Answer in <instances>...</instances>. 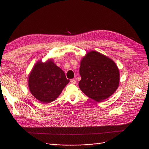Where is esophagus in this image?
<instances>
[{"instance_id":"1","label":"esophagus","mask_w":149,"mask_h":149,"mask_svg":"<svg viewBox=\"0 0 149 149\" xmlns=\"http://www.w3.org/2000/svg\"><path fill=\"white\" fill-rule=\"evenodd\" d=\"M70 83L72 84H76V80L75 79H70Z\"/></svg>"}]
</instances>
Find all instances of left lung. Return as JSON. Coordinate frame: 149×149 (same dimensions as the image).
Instances as JSON below:
<instances>
[{
  "label": "left lung",
  "instance_id": "left-lung-1",
  "mask_svg": "<svg viewBox=\"0 0 149 149\" xmlns=\"http://www.w3.org/2000/svg\"><path fill=\"white\" fill-rule=\"evenodd\" d=\"M79 73L80 90L97 102L111 96L119 85L120 74L116 64L95 51L88 53L81 59Z\"/></svg>",
  "mask_w": 149,
  "mask_h": 149
}]
</instances>
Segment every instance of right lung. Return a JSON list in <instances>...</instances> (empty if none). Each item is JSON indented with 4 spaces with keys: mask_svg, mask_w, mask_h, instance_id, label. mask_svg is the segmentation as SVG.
<instances>
[{
    "mask_svg": "<svg viewBox=\"0 0 149 149\" xmlns=\"http://www.w3.org/2000/svg\"><path fill=\"white\" fill-rule=\"evenodd\" d=\"M69 82L63 70L52 60L38 62L29 76V88L32 95L43 103L54 101Z\"/></svg>",
    "mask_w": 149,
    "mask_h": 149,
    "instance_id": "add662e5",
    "label": "right lung"
}]
</instances>
